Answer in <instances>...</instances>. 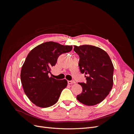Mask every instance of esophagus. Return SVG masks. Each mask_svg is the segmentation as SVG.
Masks as SVG:
<instances>
[{"label": "esophagus", "mask_w": 134, "mask_h": 134, "mask_svg": "<svg viewBox=\"0 0 134 134\" xmlns=\"http://www.w3.org/2000/svg\"><path fill=\"white\" fill-rule=\"evenodd\" d=\"M68 83L69 84H72L75 83V82H74V80H68Z\"/></svg>", "instance_id": "34e87169"}]
</instances>
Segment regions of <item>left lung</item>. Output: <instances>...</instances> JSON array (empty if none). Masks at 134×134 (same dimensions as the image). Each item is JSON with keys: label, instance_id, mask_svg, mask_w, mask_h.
Segmentation results:
<instances>
[{"label": "left lung", "instance_id": "obj_1", "mask_svg": "<svg viewBox=\"0 0 134 134\" xmlns=\"http://www.w3.org/2000/svg\"><path fill=\"white\" fill-rule=\"evenodd\" d=\"M74 46L80 58V71L87 75L86 83H78L83 92L76 98L87 106H94L103 100L112 90L113 64L107 52L99 47L88 44Z\"/></svg>", "mask_w": 134, "mask_h": 134}]
</instances>
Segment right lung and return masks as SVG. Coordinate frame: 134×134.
<instances>
[{
    "label": "right lung",
    "instance_id": "right-lung-1",
    "mask_svg": "<svg viewBox=\"0 0 134 134\" xmlns=\"http://www.w3.org/2000/svg\"><path fill=\"white\" fill-rule=\"evenodd\" d=\"M72 48V46L50 41L36 46L28 54L22 67L21 80L25 94L37 106L46 108L54 105L66 87V79L57 80L48 74L59 56Z\"/></svg>",
    "mask_w": 134,
    "mask_h": 134
}]
</instances>
